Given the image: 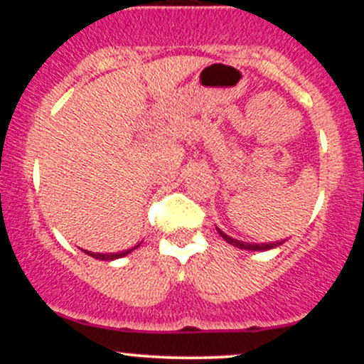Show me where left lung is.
Here are the masks:
<instances>
[{
  "instance_id": "left-lung-1",
  "label": "left lung",
  "mask_w": 364,
  "mask_h": 364,
  "mask_svg": "<svg viewBox=\"0 0 364 364\" xmlns=\"http://www.w3.org/2000/svg\"><path fill=\"white\" fill-rule=\"evenodd\" d=\"M217 231H219V235L223 236L229 245L237 246V248H241V250H252V252H263V250H270V248H275V246L282 245V241H274V243H262V245L246 243V241H240V240H235V237L228 236V235H225V232L220 231V229H217Z\"/></svg>"
}]
</instances>
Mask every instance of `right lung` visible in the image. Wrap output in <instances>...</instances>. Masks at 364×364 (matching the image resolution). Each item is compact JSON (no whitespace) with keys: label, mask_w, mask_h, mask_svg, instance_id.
Here are the masks:
<instances>
[{"label":"right lung","mask_w":364,"mask_h":364,"mask_svg":"<svg viewBox=\"0 0 364 364\" xmlns=\"http://www.w3.org/2000/svg\"><path fill=\"white\" fill-rule=\"evenodd\" d=\"M129 252H132V250H127V252H121V253H92V252H89L90 253V257H94V258H97V260H114V258H121V257H124V255H128Z\"/></svg>","instance_id":"add662e5"}]
</instances>
